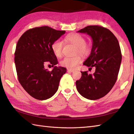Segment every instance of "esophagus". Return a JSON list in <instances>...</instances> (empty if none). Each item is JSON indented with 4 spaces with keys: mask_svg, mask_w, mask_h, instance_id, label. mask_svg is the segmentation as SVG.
I'll list each match as a JSON object with an SVG mask.
<instances>
[{
    "mask_svg": "<svg viewBox=\"0 0 134 134\" xmlns=\"http://www.w3.org/2000/svg\"><path fill=\"white\" fill-rule=\"evenodd\" d=\"M74 71V70H71V69H67V72H73Z\"/></svg>",
    "mask_w": 134,
    "mask_h": 134,
    "instance_id": "obj_1",
    "label": "esophagus"
}]
</instances>
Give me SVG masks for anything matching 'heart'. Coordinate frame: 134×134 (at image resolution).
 Wrapping results in <instances>:
<instances>
[{"mask_svg": "<svg viewBox=\"0 0 134 134\" xmlns=\"http://www.w3.org/2000/svg\"><path fill=\"white\" fill-rule=\"evenodd\" d=\"M64 41L70 43L76 47L75 53L80 54L83 57H87L90 54L92 49V46L90 43L86 42L85 37L77 33H71L67 35L64 38ZM52 50L57 57H60L62 55L63 43L57 40L52 43ZM82 59L81 56L77 55L72 57H65L60 62L62 66L69 69H74L81 63Z\"/></svg>", "mask_w": 134, "mask_h": 134, "instance_id": "b5f03b06", "label": "heart"}]
</instances>
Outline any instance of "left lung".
<instances>
[{"label":"left lung","mask_w":134,"mask_h":134,"mask_svg":"<svg viewBox=\"0 0 134 134\" xmlns=\"http://www.w3.org/2000/svg\"><path fill=\"white\" fill-rule=\"evenodd\" d=\"M78 32L87 33L92 39L91 54L83 64L90 69L95 67V72L81 71L76 88L83 97L96 100L107 94L116 81L122 61L120 46L110 30L98 25L87 26Z\"/></svg>","instance_id":"8db88e82"}]
</instances>
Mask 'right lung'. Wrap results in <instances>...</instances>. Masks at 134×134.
<instances>
[{
	"mask_svg": "<svg viewBox=\"0 0 134 134\" xmlns=\"http://www.w3.org/2000/svg\"><path fill=\"white\" fill-rule=\"evenodd\" d=\"M48 26L26 31L19 39L15 52V64L18 80L28 94L38 100L52 97L58 89L66 68L56 66L58 59L51 45L64 34ZM49 62L54 68L48 71L44 64Z\"/></svg>",
	"mask_w": 134,
	"mask_h": 134,
	"instance_id": "obj_1",
	"label": "right lung"
}]
</instances>
